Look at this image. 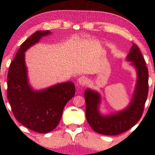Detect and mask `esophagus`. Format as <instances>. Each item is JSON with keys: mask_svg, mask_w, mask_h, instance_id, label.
Segmentation results:
<instances>
[{"mask_svg": "<svg viewBox=\"0 0 155 155\" xmlns=\"http://www.w3.org/2000/svg\"><path fill=\"white\" fill-rule=\"evenodd\" d=\"M87 82V80L85 77H81L78 79V83L81 86H83V85H86Z\"/></svg>", "mask_w": 155, "mask_h": 155, "instance_id": "esophagus-1", "label": "esophagus"}]
</instances>
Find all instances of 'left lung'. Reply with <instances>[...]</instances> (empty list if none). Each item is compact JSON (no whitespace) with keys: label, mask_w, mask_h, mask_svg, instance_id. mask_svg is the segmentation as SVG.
<instances>
[{"label":"left lung","mask_w":155,"mask_h":155,"mask_svg":"<svg viewBox=\"0 0 155 155\" xmlns=\"http://www.w3.org/2000/svg\"><path fill=\"white\" fill-rule=\"evenodd\" d=\"M127 61L130 62L137 73L133 94L128 105L117 112L103 115L100 111L101 96L96 90L87 88L84 92L87 121L96 133L105 135H117L132 128L142 115L148 93V71L146 61L136 44H133Z\"/></svg>","instance_id":"8db88e82"}]
</instances>
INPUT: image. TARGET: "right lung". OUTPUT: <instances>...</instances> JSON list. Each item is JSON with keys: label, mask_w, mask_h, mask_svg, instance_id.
<instances>
[{"label": "right lung", "mask_w": 155, "mask_h": 155, "mask_svg": "<svg viewBox=\"0 0 155 155\" xmlns=\"http://www.w3.org/2000/svg\"><path fill=\"white\" fill-rule=\"evenodd\" d=\"M50 34V31H38L21 44L7 75V99L15 117L25 127L40 133L51 132L57 127L65 105L75 94L72 81L40 90L30 85L25 52Z\"/></svg>", "instance_id": "1"}]
</instances>
